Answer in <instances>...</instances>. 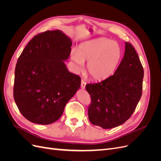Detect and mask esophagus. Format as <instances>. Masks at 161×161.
I'll return each mask as SVG.
<instances>
[{
	"instance_id": "34e87169",
	"label": "esophagus",
	"mask_w": 161,
	"mask_h": 161,
	"mask_svg": "<svg viewBox=\"0 0 161 161\" xmlns=\"http://www.w3.org/2000/svg\"><path fill=\"white\" fill-rule=\"evenodd\" d=\"M86 82L84 80H81V85H80V86H81V88L82 89H85V86H86Z\"/></svg>"
}]
</instances>
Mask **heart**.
<instances>
[{"label": "heart", "mask_w": 161, "mask_h": 161, "mask_svg": "<svg viewBox=\"0 0 161 161\" xmlns=\"http://www.w3.org/2000/svg\"><path fill=\"white\" fill-rule=\"evenodd\" d=\"M121 52L118 43L107 38L94 39L85 42L71 52L75 70H83L84 62H88L87 70L96 80L108 79L115 71L121 59Z\"/></svg>", "instance_id": "1"}]
</instances>
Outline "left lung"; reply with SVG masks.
<instances>
[{
	"instance_id": "obj_1",
	"label": "left lung",
	"mask_w": 161,
	"mask_h": 161,
	"mask_svg": "<svg viewBox=\"0 0 161 161\" xmlns=\"http://www.w3.org/2000/svg\"><path fill=\"white\" fill-rule=\"evenodd\" d=\"M125 45L124 58L114 75L98 83L86 85L92 101L89 119L103 129L127 121L142 96L143 67L132 45L129 42Z\"/></svg>"
}]
</instances>
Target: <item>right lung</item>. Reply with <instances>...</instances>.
I'll return each instance as SVG.
<instances>
[{
  "label": "right lung",
  "mask_w": 161,
  "mask_h": 161,
  "mask_svg": "<svg viewBox=\"0 0 161 161\" xmlns=\"http://www.w3.org/2000/svg\"><path fill=\"white\" fill-rule=\"evenodd\" d=\"M72 41L60 30L33 37L19 56L14 70L13 97L21 114L31 122L47 125L63 114L80 88L79 76L64 64Z\"/></svg>",
  "instance_id": "1"
}]
</instances>
